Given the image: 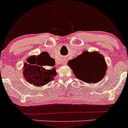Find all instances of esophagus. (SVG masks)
<instances>
[{"label":"esophagus","mask_w":128,"mask_h":128,"mask_svg":"<svg viewBox=\"0 0 128 128\" xmlns=\"http://www.w3.org/2000/svg\"><path fill=\"white\" fill-rule=\"evenodd\" d=\"M62 64L63 65H66V64H67V61L66 60H62Z\"/></svg>","instance_id":"obj_1"}]
</instances>
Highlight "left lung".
I'll return each mask as SVG.
<instances>
[{"label": "left lung", "instance_id": "1", "mask_svg": "<svg viewBox=\"0 0 128 128\" xmlns=\"http://www.w3.org/2000/svg\"><path fill=\"white\" fill-rule=\"evenodd\" d=\"M75 76L88 77L89 81L96 83L102 79L106 71L104 56L97 52L84 51L80 55L68 62Z\"/></svg>", "mask_w": 128, "mask_h": 128}]
</instances>
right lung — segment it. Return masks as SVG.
<instances>
[{"instance_id":"obj_1","label":"right lung","mask_w":128,"mask_h":128,"mask_svg":"<svg viewBox=\"0 0 128 128\" xmlns=\"http://www.w3.org/2000/svg\"><path fill=\"white\" fill-rule=\"evenodd\" d=\"M24 64V76L28 83L34 86H41L54 79L56 76L55 60L47 52H42L37 56H31ZM51 66L50 70L43 67Z\"/></svg>"}]
</instances>
